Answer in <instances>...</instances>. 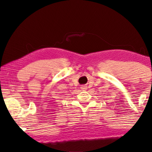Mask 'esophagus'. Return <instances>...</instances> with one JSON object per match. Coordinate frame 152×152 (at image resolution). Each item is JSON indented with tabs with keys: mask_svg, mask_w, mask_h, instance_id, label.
Instances as JSON below:
<instances>
[{
	"mask_svg": "<svg viewBox=\"0 0 152 152\" xmlns=\"http://www.w3.org/2000/svg\"><path fill=\"white\" fill-rule=\"evenodd\" d=\"M86 88H87V86H85V85H82V86H81V90L82 91H86Z\"/></svg>",
	"mask_w": 152,
	"mask_h": 152,
	"instance_id": "esophagus-1",
	"label": "esophagus"
}]
</instances>
